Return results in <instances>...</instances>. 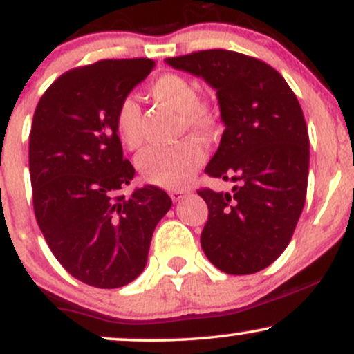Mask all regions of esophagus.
<instances>
[{
	"label": "esophagus",
	"instance_id": "1",
	"mask_svg": "<svg viewBox=\"0 0 354 354\" xmlns=\"http://www.w3.org/2000/svg\"><path fill=\"white\" fill-rule=\"evenodd\" d=\"M169 196H171V200H173V201H181L183 198L186 196V193H185V191L174 189V191H171V193H169Z\"/></svg>",
	"mask_w": 354,
	"mask_h": 354
}]
</instances>
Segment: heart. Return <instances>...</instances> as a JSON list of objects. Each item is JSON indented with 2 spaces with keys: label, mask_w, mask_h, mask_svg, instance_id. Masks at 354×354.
<instances>
[{
  "label": "heart",
  "mask_w": 354,
  "mask_h": 354,
  "mask_svg": "<svg viewBox=\"0 0 354 354\" xmlns=\"http://www.w3.org/2000/svg\"><path fill=\"white\" fill-rule=\"evenodd\" d=\"M149 95L163 106L180 113L183 126L203 138L218 131L219 113L209 101L198 98L196 86L176 73L160 76L149 86ZM141 111L133 98H124L116 109L115 126L121 143L136 149L141 136ZM205 161V149L193 140H185L173 146H149L138 154L136 168L151 185L166 189L185 188Z\"/></svg>",
  "instance_id": "obj_1"
}]
</instances>
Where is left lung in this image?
Listing matches in <instances>:
<instances>
[{"mask_svg":"<svg viewBox=\"0 0 354 354\" xmlns=\"http://www.w3.org/2000/svg\"><path fill=\"white\" fill-rule=\"evenodd\" d=\"M166 63L216 89L225 131L205 173L239 183L231 193L198 191L208 205L203 251L225 273H258L291 241L306 200L303 109L274 68L241 53L206 50Z\"/></svg>","mask_w":354,"mask_h":354,"instance_id":"left-lung-1","label":"left lung"}]
</instances>
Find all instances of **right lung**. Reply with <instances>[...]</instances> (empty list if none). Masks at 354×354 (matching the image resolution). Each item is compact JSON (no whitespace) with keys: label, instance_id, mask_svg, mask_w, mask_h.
Here are the masks:
<instances>
[{"label":"right lung","instance_id":"add662e5","mask_svg":"<svg viewBox=\"0 0 354 354\" xmlns=\"http://www.w3.org/2000/svg\"><path fill=\"white\" fill-rule=\"evenodd\" d=\"M154 61L101 59L61 75L39 100L30 133L35 216L61 266L95 288L143 273L171 198L156 186L121 189L135 176L123 158L116 109Z\"/></svg>","mask_w":354,"mask_h":354}]
</instances>
